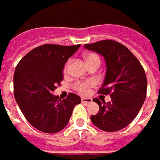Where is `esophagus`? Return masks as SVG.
Returning <instances> with one entry per match:
<instances>
[{
	"instance_id": "1",
	"label": "esophagus",
	"mask_w": 160,
	"mask_h": 160,
	"mask_svg": "<svg viewBox=\"0 0 160 160\" xmlns=\"http://www.w3.org/2000/svg\"><path fill=\"white\" fill-rule=\"evenodd\" d=\"M81 101L84 103H90L92 102V98H88V97H82L81 98Z\"/></svg>"
}]
</instances>
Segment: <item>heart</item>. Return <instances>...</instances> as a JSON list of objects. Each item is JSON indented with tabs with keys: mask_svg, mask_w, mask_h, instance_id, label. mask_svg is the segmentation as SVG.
<instances>
[{
	"mask_svg": "<svg viewBox=\"0 0 160 160\" xmlns=\"http://www.w3.org/2000/svg\"><path fill=\"white\" fill-rule=\"evenodd\" d=\"M84 58H85V60L87 63H88L91 61H93V60H99V58L97 57L96 54H87L84 56ZM67 66H68V63L65 65V67H64V70L67 69ZM95 85V82L94 81H85V82H79V83H77L76 85H75V88L77 89V90L80 92V93H88V90H89V88H92L93 86Z\"/></svg>",
	"mask_w": 160,
	"mask_h": 160,
	"instance_id": "obj_1",
	"label": "heart"
}]
</instances>
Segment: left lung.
Wrapping results in <instances>:
<instances>
[{"label":"left lung","instance_id":"obj_1","mask_svg":"<svg viewBox=\"0 0 160 160\" xmlns=\"http://www.w3.org/2000/svg\"><path fill=\"white\" fill-rule=\"evenodd\" d=\"M84 47L104 58L106 73L98 93L111 94L108 102L93 99L99 105V112L91 116V121L106 132L122 129L133 121L145 100V72L133 53L115 41L105 40L85 44Z\"/></svg>","mask_w":160,"mask_h":160}]
</instances>
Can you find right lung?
<instances>
[{
    "instance_id": "right-lung-1",
    "label": "right lung",
    "mask_w": 160,
    "mask_h": 160,
    "mask_svg": "<svg viewBox=\"0 0 160 160\" xmlns=\"http://www.w3.org/2000/svg\"><path fill=\"white\" fill-rule=\"evenodd\" d=\"M80 44L61 46L45 44L27 53L18 63L14 73L15 99L32 127L55 134L68 124L75 105L81 102L70 93L61 100L52 92L63 80V70Z\"/></svg>"
}]
</instances>
